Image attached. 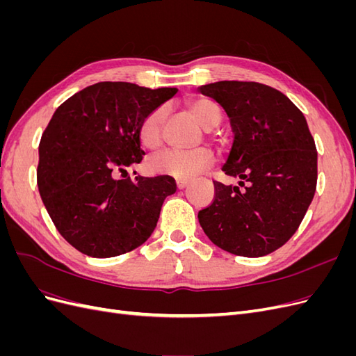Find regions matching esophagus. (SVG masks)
I'll use <instances>...</instances> for the list:
<instances>
[{
	"label": "esophagus",
	"instance_id": "obj_1",
	"mask_svg": "<svg viewBox=\"0 0 356 356\" xmlns=\"http://www.w3.org/2000/svg\"><path fill=\"white\" fill-rule=\"evenodd\" d=\"M188 182H190V179H187V178H177V187L184 188V187H187Z\"/></svg>",
	"mask_w": 356,
	"mask_h": 356
}]
</instances>
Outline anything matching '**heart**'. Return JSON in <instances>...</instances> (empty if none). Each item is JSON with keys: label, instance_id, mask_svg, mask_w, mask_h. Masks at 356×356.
Listing matches in <instances>:
<instances>
[{"label": "heart", "instance_id": "heart-1", "mask_svg": "<svg viewBox=\"0 0 356 356\" xmlns=\"http://www.w3.org/2000/svg\"><path fill=\"white\" fill-rule=\"evenodd\" d=\"M187 106L191 115L196 118L202 127L211 129L218 124L221 111L220 106L212 99L197 98L190 101ZM166 113V106L160 105L153 111H149L143 118V122L139 123L138 136L145 147L154 148L160 144L161 124H163ZM212 161L213 153L208 147H197L191 149H165V152L148 157L145 161V168L149 174L188 178L211 166Z\"/></svg>", "mask_w": 356, "mask_h": 356}]
</instances>
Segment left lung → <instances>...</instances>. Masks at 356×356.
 Listing matches in <instances>:
<instances>
[{"label":"left lung","instance_id":"left-lung-1","mask_svg":"<svg viewBox=\"0 0 356 356\" xmlns=\"http://www.w3.org/2000/svg\"><path fill=\"white\" fill-rule=\"evenodd\" d=\"M217 101L234 134L222 170L238 186L213 181L215 196L199 211L212 243L242 257H263L285 245L315 196L318 153L307 122L286 96L255 81L199 88Z\"/></svg>","mask_w":356,"mask_h":356}]
</instances>
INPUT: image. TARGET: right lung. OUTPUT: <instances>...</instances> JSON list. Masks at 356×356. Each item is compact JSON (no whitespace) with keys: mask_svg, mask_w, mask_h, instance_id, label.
Returning <instances> with one entry per match:
<instances>
[{"mask_svg":"<svg viewBox=\"0 0 356 356\" xmlns=\"http://www.w3.org/2000/svg\"><path fill=\"white\" fill-rule=\"evenodd\" d=\"M177 92L101 81L58 106L40 141L37 184L53 224L75 250L115 257L154 232L175 179L114 175L143 160L139 123Z\"/></svg>","mask_w":356,"mask_h":356,"instance_id":"1","label":"right lung"}]
</instances>
